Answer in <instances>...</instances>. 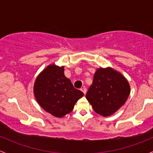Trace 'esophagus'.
Returning a JSON list of instances; mask_svg holds the SVG:
<instances>
[{
  "label": "esophagus",
  "mask_w": 153,
  "mask_h": 153,
  "mask_svg": "<svg viewBox=\"0 0 153 153\" xmlns=\"http://www.w3.org/2000/svg\"><path fill=\"white\" fill-rule=\"evenodd\" d=\"M81 91H82V92H83V94H84L85 95V94H86V93H87V89H86L85 88H81Z\"/></svg>",
  "instance_id": "1"
}]
</instances>
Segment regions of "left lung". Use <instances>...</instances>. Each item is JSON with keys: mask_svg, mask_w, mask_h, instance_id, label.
I'll use <instances>...</instances> for the list:
<instances>
[{"mask_svg": "<svg viewBox=\"0 0 153 153\" xmlns=\"http://www.w3.org/2000/svg\"><path fill=\"white\" fill-rule=\"evenodd\" d=\"M130 93L127 79L111 67L96 71L87 99L94 111L102 116H110L122 108Z\"/></svg>", "mask_w": 153, "mask_h": 153, "instance_id": "left-lung-1", "label": "left lung"}]
</instances>
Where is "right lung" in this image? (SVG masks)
<instances>
[{
  "mask_svg": "<svg viewBox=\"0 0 153 153\" xmlns=\"http://www.w3.org/2000/svg\"><path fill=\"white\" fill-rule=\"evenodd\" d=\"M33 91L40 106L56 118L70 113L76 102L84 96L65 76L64 66L54 63L50 64L39 74Z\"/></svg>",
  "mask_w": 153,
  "mask_h": 153,
  "instance_id": "right-lung-1",
  "label": "right lung"
}]
</instances>
